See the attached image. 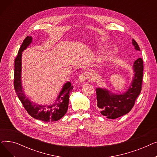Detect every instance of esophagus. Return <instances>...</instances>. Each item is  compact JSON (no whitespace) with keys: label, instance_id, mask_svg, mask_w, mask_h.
Segmentation results:
<instances>
[{"label":"esophagus","instance_id":"1","mask_svg":"<svg viewBox=\"0 0 157 157\" xmlns=\"http://www.w3.org/2000/svg\"><path fill=\"white\" fill-rule=\"evenodd\" d=\"M90 77H91V73H90V72H88V71L83 72L79 76V82H82V83H83V82L86 81L89 78H90Z\"/></svg>","mask_w":157,"mask_h":157}]
</instances>
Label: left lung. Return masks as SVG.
I'll return each instance as SVG.
<instances>
[{"label": "left lung", "instance_id": "obj_1", "mask_svg": "<svg viewBox=\"0 0 157 157\" xmlns=\"http://www.w3.org/2000/svg\"><path fill=\"white\" fill-rule=\"evenodd\" d=\"M132 44L136 49L140 51L139 46L134 39H132ZM133 67L134 77L127 92L117 95L110 93L105 89H96L97 105L103 116L109 119H116L127 114L132 109L142 89L144 69L143 59L139 58L136 60Z\"/></svg>", "mask_w": 157, "mask_h": 157}]
</instances>
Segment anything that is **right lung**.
Returning a JSON list of instances; mask_svg holds the SVG:
<instances>
[{"instance_id":"obj_1","label":"right lung","mask_w":157,"mask_h":157,"mask_svg":"<svg viewBox=\"0 0 157 157\" xmlns=\"http://www.w3.org/2000/svg\"><path fill=\"white\" fill-rule=\"evenodd\" d=\"M31 36H27L24 39L20 46L18 55L14 60V88L24 108L32 117L45 122L56 121L62 118L68 109L69 94L73 88L70 82L66 83L58 97L56 102L52 105L44 106L31 102L28 98L25 95L21 83V55L22 52L32 42Z\"/></svg>"}]
</instances>
